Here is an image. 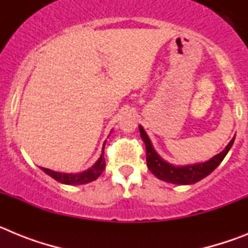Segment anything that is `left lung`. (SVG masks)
Here are the masks:
<instances>
[{
    "label": "left lung",
    "instance_id": "1",
    "mask_svg": "<svg viewBox=\"0 0 248 248\" xmlns=\"http://www.w3.org/2000/svg\"><path fill=\"white\" fill-rule=\"evenodd\" d=\"M140 135L141 139L145 143L146 149V164L148 168L157 179L160 180L166 181V183L177 184V185H190V184H195L198 181L202 180L203 177L211 174L215 169L217 168L223 160V157L226 156L229 150L231 149L232 144L235 141V137L232 138V140L229 143V145L221 151L220 154L215 155L212 159L209 161L202 164H195V165H186V166H174L171 164L166 163L165 160L157 155L156 151L154 150L153 145L150 143V139L148 138L146 133L141 126H139Z\"/></svg>",
    "mask_w": 248,
    "mask_h": 248
}]
</instances>
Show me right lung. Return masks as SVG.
Returning a JSON list of instances; mask_svg holds the SVG:
<instances>
[{
    "mask_svg": "<svg viewBox=\"0 0 248 248\" xmlns=\"http://www.w3.org/2000/svg\"><path fill=\"white\" fill-rule=\"evenodd\" d=\"M104 169H105L104 151H102V155H100V157L98 159L97 163L94 164L91 169L80 172V174H62V172L53 171V170H49V169H46V168H42V170L45 172H47L49 176L53 177L54 180L59 181V183L67 184V185H82V184H87L95 180L98 176H100V174H102Z\"/></svg>",
    "mask_w": 248,
    "mask_h": 248,
    "instance_id": "obj_1",
    "label": "right lung"
}]
</instances>
